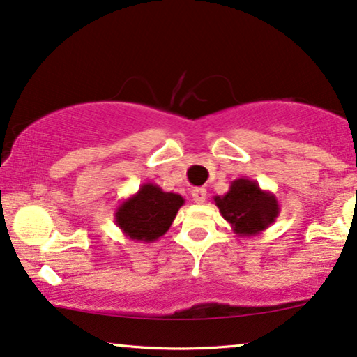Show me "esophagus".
<instances>
[{"label": "esophagus", "mask_w": 357, "mask_h": 357, "mask_svg": "<svg viewBox=\"0 0 357 357\" xmlns=\"http://www.w3.org/2000/svg\"><path fill=\"white\" fill-rule=\"evenodd\" d=\"M206 197H207V191L204 188H194L192 189V199L194 202L197 204H204L206 202Z\"/></svg>", "instance_id": "obj_1"}]
</instances>
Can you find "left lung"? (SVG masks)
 I'll list each match as a JSON object with an SVG mask.
<instances>
[{"instance_id": "obj_1", "label": "left lung", "mask_w": 357, "mask_h": 357, "mask_svg": "<svg viewBox=\"0 0 357 357\" xmlns=\"http://www.w3.org/2000/svg\"><path fill=\"white\" fill-rule=\"evenodd\" d=\"M213 202L222 217L238 236H256L273 225L279 217L281 206L273 192L264 191L250 178H238L230 183L223 196H213Z\"/></svg>"}]
</instances>
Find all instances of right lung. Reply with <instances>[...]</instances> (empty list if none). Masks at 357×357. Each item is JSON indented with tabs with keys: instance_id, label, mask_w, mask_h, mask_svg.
Listing matches in <instances>:
<instances>
[{
	"instance_id": "add662e5",
	"label": "right lung",
	"mask_w": 357,
	"mask_h": 357,
	"mask_svg": "<svg viewBox=\"0 0 357 357\" xmlns=\"http://www.w3.org/2000/svg\"><path fill=\"white\" fill-rule=\"evenodd\" d=\"M181 206H184L183 196L165 192L153 183H145L135 194L119 204L114 220L129 240L151 243L169 230Z\"/></svg>"
}]
</instances>
